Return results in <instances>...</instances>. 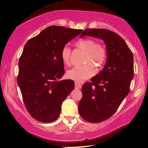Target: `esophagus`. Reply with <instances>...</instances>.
<instances>
[{
    "label": "esophagus",
    "mask_w": 148,
    "mask_h": 148,
    "mask_svg": "<svg viewBox=\"0 0 148 148\" xmlns=\"http://www.w3.org/2000/svg\"><path fill=\"white\" fill-rule=\"evenodd\" d=\"M75 87H76V89H81L82 84L79 83V82H75Z\"/></svg>",
    "instance_id": "34e87169"
}]
</instances>
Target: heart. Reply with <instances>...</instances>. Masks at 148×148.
Wrapping results in <instances>:
<instances>
[{
    "label": "heart",
    "mask_w": 148,
    "mask_h": 148,
    "mask_svg": "<svg viewBox=\"0 0 148 148\" xmlns=\"http://www.w3.org/2000/svg\"><path fill=\"white\" fill-rule=\"evenodd\" d=\"M76 46L85 51L83 66H74L67 71L66 76L70 79L76 82H82L89 78L95 72L93 64L99 67L102 66L107 58V51L105 46L101 43H96L92 38L79 40L76 42ZM71 49L68 46L62 47L61 51L62 61L66 65L71 64Z\"/></svg>",
    "instance_id": "obj_1"
}]
</instances>
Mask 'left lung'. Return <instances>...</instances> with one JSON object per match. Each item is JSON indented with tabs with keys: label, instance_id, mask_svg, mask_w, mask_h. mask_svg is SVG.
<instances>
[{
	"label": "left lung",
	"instance_id": "obj_1",
	"mask_svg": "<svg viewBox=\"0 0 148 148\" xmlns=\"http://www.w3.org/2000/svg\"><path fill=\"white\" fill-rule=\"evenodd\" d=\"M89 36L104 42L107 51L103 69L82 87L78 111L82 118L100 123L110 118L130 91L134 77L133 56L121 36L110 30L86 29L80 37Z\"/></svg>",
	"mask_w": 148,
	"mask_h": 148
}]
</instances>
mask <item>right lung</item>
<instances>
[{
	"instance_id": "obj_1",
	"label": "right lung",
	"mask_w": 148,
	"mask_h": 148,
	"mask_svg": "<svg viewBox=\"0 0 148 148\" xmlns=\"http://www.w3.org/2000/svg\"><path fill=\"white\" fill-rule=\"evenodd\" d=\"M82 31L50 26L25 45L17 82L27 111L37 121H56L62 102L74 89L73 80H59L64 73L61 51Z\"/></svg>"
}]
</instances>
